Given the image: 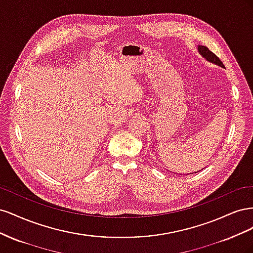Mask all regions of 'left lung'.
I'll use <instances>...</instances> for the list:
<instances>
[{"instance_id":"left-lung-1","label":"left lung","mask_w":253,"mask_h":253,"mask_svg":"<svg viewBox=\"0 0 253 253\" xmlns=\"http://www.w3.org/2000/svg\"><path fill=\"white\" fill-rule=\"evenodd\" d=\"M198 51H200V53H201V55H202L204 58H206L207 60L210 61V62L215 63V64H217V65H219V66L225 67L224 64H223V62H221V61L219 60V58L215 55V53H213L208 47L201 46V45H198Z\"/></svg>"}]
</instances>
